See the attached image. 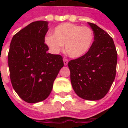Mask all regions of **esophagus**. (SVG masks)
I'll return each mask as SVG.
<instances>
[{"mask_svg": "<svg viewBox=\"0 0 128 128\" xmlns=\"http://www.w3.org/2000/svg\"><path fill=\"white\" fill-rule=\"evenodd\" d=\"M63 61H64V65H67V64H68V60H67L66 58H64V59H63Z\"/></svg>", "mask_w": 128, "mask_h": 128, "instance_id": "esophagus-1", "label": "esophagus"}]
</instances>
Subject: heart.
Returning <instances> with one entry per match:
<instances>
[{"instance_id":"heart-1","label":"heart","mask_w":128,"mask_h":128,"mask_svg":"<svg viewBox=\"0 0 128 128\" xmlns=\"http://www.w3.org/2000/svg\"><path fill=\"white\" fill-rule=\"evenodd\" d=\"M93 39V32L88 26L64 23L56 26L53 36L47 35L44 41L53 53H59L65 44L68 56L72 58H80L88 52Z\"/></svg>"}]
</instances>
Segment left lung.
<instances>
[{
    "label": "left lung",
    "instance_id": "obj_1",
    "mask_svg": "<svg viewBox=\"0 0 128 128\" xmlns=\"http://www.w3.org/2000/svg\"><path fill=\"white\" fill-rule=\"evenodd\" d=\"M94 34V42L88 52L72 60L68 66L72 88L86 100L102 99L115 79L117 52L112 38L95 24L88 22Z\"/></svg>",
    "mask_w": 128,
    "mask_h": 128
}]
</instances>
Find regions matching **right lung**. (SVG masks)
Segmentation results:
<instances>
[{"label": "right lung", "mask_w": 128, "mask_h": 128, "mask_svg": "<svg viewBox=\"0 0 128 128\" xmlns=\"http://www.w3.org/2000/svg\"><path fill=\"white\" fill-rule=\"evenodd\" d=\"M48 22L36 21L12 38L8 53L11 82L24 102L34 104L47 98L53 82L64 66L60 55L48 53L44 43Z\"/></svg>", "instance_id": "add662e5"}]
</instances>
